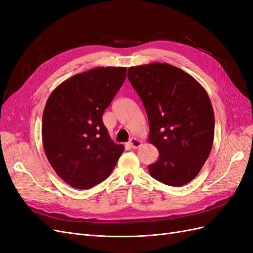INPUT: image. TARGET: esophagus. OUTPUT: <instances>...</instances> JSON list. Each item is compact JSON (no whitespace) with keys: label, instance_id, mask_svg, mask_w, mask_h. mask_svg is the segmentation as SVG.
Here are the masks:
<instances>
[{"label":"esophagus","instance_id":"esophagus-1","mask_svg":"<svg viewBox=\"0 0 253 253\" xmlns=\"http://www.w3.org/2000/svg\"><path fill=\"white\" fill-rule=\"evenodd\" d=\"M128 145L132 149H137V148H139L140 145H141V140L137 139V138H132L131 140L128 141Z\"/></svg>","mask_w":253,"mask_h":253}]
</instances>
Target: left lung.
<instances>
[{
	"mask_svg": "<svg viewBox=\"0 0 253 253\" xmlns=\"http://www.w3.org/2000/svg\"><path fill=\"white\" fill-rule=\"evenodd\" d=\"M127 78L147 112L149 141L159 152L150 175L168 186L186 185L212 149L214 113L208 94L192 76L168 63L132 66Z\"/></svg>",
	"mask_w": 253,
	"mask_h": 253,
	"instance_id": "8db88e82",
	"label": "left lung"
}]
</instances>
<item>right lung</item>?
I'll list each match as a JSON object with an SVG mask.
<instances>
[{"label":"right lung","instance_id":"obj_1","mask_svg":"<svg viewBox=\"0 0 253 253\" xmlns=\"http://www.w3.org/2000/svg\"><path fill=\"white\" fill-rule=\"evenodd\" d=\"M126 67H96L73 76L45 104L42 141L52 169L67 185L88 189L108 178L124 152L102 121L124 84Z\"/></svg>","mask_w":253,"mask_h":253}]
</instances>
